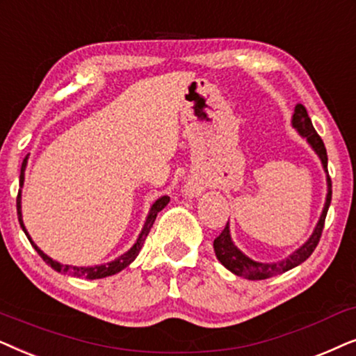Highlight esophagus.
<instances>
[{
  "label": "esophagus",
  "mask_w": 356,
  "mask_h": 356,
  "mask_svg": "<svg viewBox=\"0 0 356 356\" xmlns=\"http://www.w3.org/2000/svg\"><path fill=\"white\" fill-rule=\"evenodd\" d=\"M205 191V186L200 181H191L187 182L186 188H184V195L187 198H195L198 195H202V192Z\"/></svg>",
  "instance_id": "obj_1"
}]
</instances>
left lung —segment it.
Segmentation results:
<instances>
[{"label":"left lung","mask_w":356,"mask_h":356,"mask_svg":"<svg viewBox=\"0 0 356 356\" xmlns=\"http://www.w3.org/2000/svg\"><path fill=\"white\" fill-rule=\"evenodd\" d=\"M291 127L298 131V135L301 138L307 141V145L311 146L312 151L317 154V158L321 159L322 169H324L325 182H327V195L325 203L322 208V213L319 216V221L312 231V234L307 238V241L302 245H300L295 252H291L286 259L280 260V262H257V260L250 259L245 255L243 250L238 249V245L233 243L231 238V229H229V221L225 226V229L221 231V234L213 241V248H215L216 259L225 265V267L233 272L238 277H244L248 280H265V278L275 277V275L285 273L288 270L298 267V265L305 262L309 255L314 252L317 243H319L322 229H324V221L327 210L330 207V200H332V182H330L329 170H327V151L324 146V141L321 140V136L317 135V131L312 127V122L309 115H307L306 107L302 104H296L295 112L291 117Z\"/></svg>","instance_id":"8db88e82"}]
</instances>
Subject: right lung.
<instances>
[{
  "instance_id": "obj_1",
  "label": "right lung",
  "mask_w": 356,
  "mask_h": 356,
  "mask_svg": "<svg viewBox=\"0 0 356 356\" xmlns=\"http://www.w3.org/2000/svg\"><path fill=\"white\" fill-rule=\"evenodd\" d=\"M27 159H29V154L26 156L22 161V165H21V175H19V187L22 188L24 186V172H26V165H27ZM21 188H19V193H17V218H19V225H21L22 231L26 233L27 239H29V243L32 244V248L37 250V254L40 255L42 259L45 260L47 264L50 265L51 268L56 270L58 273H68L71 277H76V278H86V280H97V278H106V277H111V275H115L118 272H122L123 268H127L129 265L134 262L136 259V255L140 254L141 248H143L145 244V239L146 236H148L149 229L153 227V222L156 220V216H158V213L163 210V208L168 205L170 198L168 195H163L159 197L158 200H156L153 205H151L148 215H146V220H145V225L141 227V233L138 234V238H136L135 244L131 245V248L127 250V252H123L122 255H118L117 259L111 260V262L107 264H101V265H94V267H76V265H63L60 262H56L51 257H49L44 250H42L39 245H37L34 241H32L31 234L27 233L26 226H24V221H22V207H21Z\"/></svg>"
}]
</instances>
